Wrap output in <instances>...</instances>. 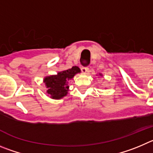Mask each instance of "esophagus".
Listing matches in <instances>:
<instances>
[{
  "label": "esophagus",
  "instance_id": "1",
  "mask_svg": "<svg viewBox=\"0 0 153 153\" xmlns=\"http://www.w3.org/2000/svg\"><path fill=\"white\" fill-rule=\"evenodd\" d=\"M82 73L85 74V75H88L89 68H85V67H82Z\"/></svg>",
  "mask_w": 153,
  "mask_h": 153
}]
</instances>
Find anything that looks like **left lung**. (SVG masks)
Returning a JSON list of instances; mask_svg holds the SVG:
<instances>
[{
	"label": "left lung",
	"mask_w": 153,
	"mask_h": 153,
	"mask_svg": "<svg viewBox=\"0 0 153 153\" xmlns=\"http://www.w3.org/2000/svg\"><path fill=\"white\" fill-rule=\"evenodd\" d=\"M99 76H103V75H102V74H101V73H99Z\"/></svg>",
	"instance_id": "left-lung-1"
}]
</instances>
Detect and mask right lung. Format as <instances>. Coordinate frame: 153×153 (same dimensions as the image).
I'll return each instance as SVG.
<instances>
[{"label": "right lung", "mask_w": 153, "mask_h": 153, "mask_svg": "<svg viewBox=\"0 0 153 153\" xmlns=\"http://www.w3.org/2000/svg\"><path fill=\"white\" fill-rule=\"evenodd\" d=\"M81 69L78 66H73L68 70L59 71L56 75L46 76L43 83L46 85L48 95L52 99L59 100L65 97L69 91L68 82L80 73Z\"/></svg>", "instance_id": "obj_1"}]
</instances>
